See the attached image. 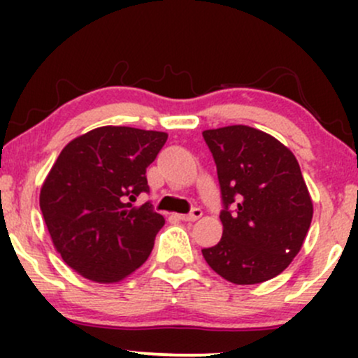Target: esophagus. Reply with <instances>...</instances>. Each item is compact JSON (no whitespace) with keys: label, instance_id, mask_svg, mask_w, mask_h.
I'll return each mask as SVG.
<instances>
[{"label":"esophagus","instance_id":"esophagus-1","mask_svg":"<svg viewBox=\"0 0 358 358\" xmlns=\"http://www.w3.org/2000/svg\"><path fill=\"white\" fill-rule=\"evenodd\" d=\"M175 217L183 222H193V220H199L200 217H202V210H200V208H193L190 213H176Z\"/></svg>","mask_w":358,"mask_h":358}]
</instances>
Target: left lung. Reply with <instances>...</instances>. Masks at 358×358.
Here are the masks:
<instances>
[{"instance_id":"left-lung-1","label":"left lung","mask_w":358,"mask_h":358,"mask_svg":"<svg viewBox=\"0 0 358 358\" xmlns=\"http://www.w3.org/2000/svg\"><path fill=\"white\" fill-rule=\"evenodd\" d=\"M202 134L215 159L224 200L222 239L202 249L205 261L234 285L273 279L296 257L313 219L298 159L256 127L234 124Z\"/></svg>"}]
</instances>
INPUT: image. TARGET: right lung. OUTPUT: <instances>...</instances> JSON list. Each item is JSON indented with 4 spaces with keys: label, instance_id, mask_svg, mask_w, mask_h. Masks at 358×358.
I'll use <instances>...</instances> for the list:
<instances>
[{
    "label": "right lung",
    "instance_id": "1",
    "mask_svg": "<svg viewBox=\"0 0 358 358\" xmlns=\"http://www.w3.org/2000/svg\"><path fill=\"white\" fill-rule=\"evenodd\" d=\"M168 134L102 126L72 139L40 190L53 248L67 266L94 282H119L145 264L165 219L150 203L146 168Z\"/></svg>",
    "mask_w": 358,
    "mask_h": 358
}]
</instances>
